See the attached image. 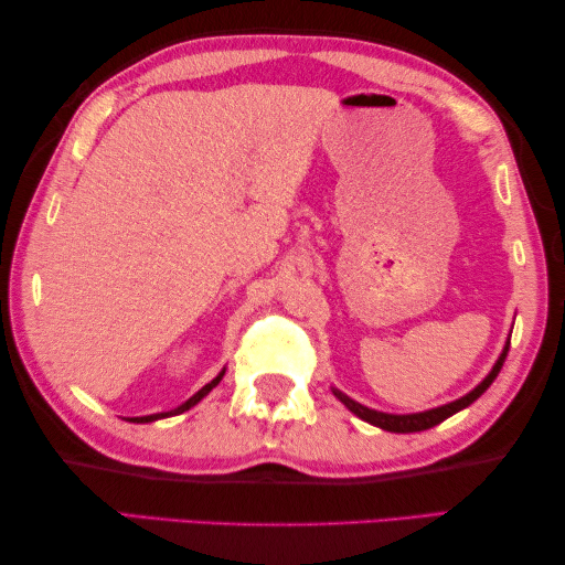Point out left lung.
I'll return each instance as SVG.
<instances>
[{
	"instance_id": "left-lung-1",
	"label": "left lung",
	"mask_w": 565,
	"mask_h": 565,
	"mask_svg": "<svg viewBox=\"0 0 565 565\" xmlns=\"http://www.w3.org/2000/svg\"><path fill=\"white\" fill-rule=\"evenodd\" d=\"M508 345H511V343H505V348H503L501 358L495 360L493 370H491V373H488V375L483 377V383L476 385L473 391H470L468 395L458 397V401H452V403H448V405H440V408H433V411L411 413V415H391V413H377V411H373V408H365V405L355 403L353 397H348L345 393L335 391V387H332V393H335V397H338L340 403H345V408H348V411H353L360 420H365V423H370V425H375V428H383V430H391V433H418V430H428V428H433V425H438V423H443V420H446V418H450L452 413H458V411L468 408L470 403L478 401V397L483 395V393L488 391V387H491V383L495 381L498 373H501L503 363H505Z\"/></svg>"
}]
</instances>
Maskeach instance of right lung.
Listing matches in <instances>:
<instances>
[{"label": "right lung", "mask_w": 565, "mask_h": 565, "mask_svg": "<svg viewBox=\"0 0 565 565\" xmlns=\"http://www.w3.org/2000/svg\"><path fill=\"white\" fill-rule=\"evenodd\" d=\"M222 375H225V370H222V373L215 377V381H210L205 387H200V391L190 397V401H184L180 408H174V411H170V413H154V415H142V418H132V423H152V420H160V418H170V415H180V413H184V411H190L192 405H198L202 397H205L212 387H215L220 381H222Z\"/></svg>", "instance_id": "obj_1"}]
</instances>
